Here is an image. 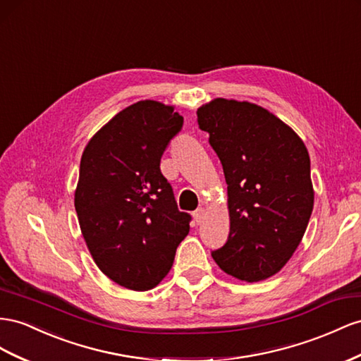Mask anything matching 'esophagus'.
I'll use <instances>...</instances> for the list:
<instances>
[{
  "instance_id": "obj_1",
  "label": "esophagus",
  "mask_w": 361,
  "mask_h": 361,
  "mask_svg": "<svg viewBox=\"0 0 361 361\" xmlns=\"http://www.w3.org/2000/svg\"><path fill=\"white\" fill-rule=\"evenodd\" d=\"M203 216H204V209L203 208H197L196 211L192 212V217H194V220H196L197 225H200V223H202Z\"/></svg>"
}]
</instances>
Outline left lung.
Segmentation results:
<instances>
[{
	"mask_svg": "<svg viewBox=\"0 0 361 361\" xmlns=\"http://www.w3.org/2000/svg\"><path fill=\"white\" fill-rule=\"evenodd\" d=\"M199 128L223 165L231 229L211 255L228 275L257 282L287 264L313 212L310 157L295 130L249 102L216 99Z\"/></svg>",
	"mask_w": 361,
	"mask_h": 361,
	"instance_id": "1",
	"label": "left lung"
}]
</instances>
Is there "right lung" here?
I'll return each mask as SVG.
<instances>
[{"label": "right lung", "instance_id": "right-lung-1", "mask_svg": "<svg viewBox=\"0 0 361 361\" xmlns=\"http://www.w3.org/2000/svg\"><path fill=\"white\" fill-rule=\"evenodd\" d=\"M183 126L173 106L142 100L116 114L87 142L74 207L95 264L135 291L157 287L188 235L161 158Z\"/></svg>", "mask_w": 361, "mask_h": 361}]
</instances>
